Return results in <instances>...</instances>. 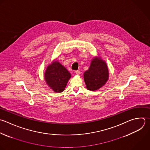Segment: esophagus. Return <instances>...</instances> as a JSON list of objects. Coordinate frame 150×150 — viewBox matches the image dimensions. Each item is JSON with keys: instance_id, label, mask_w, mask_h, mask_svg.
<instances>
[{"instance_id": "esophagus-1", "label": "esophagus", "mask_w": 150, "mask_h": 150, "mask_svg": "<svg viewBox=\"0 0 150 150\" xmlns=\"http://www.w3.org/2000/svg\"><path fill=\"white\" fill-rule=\"evenodd\" d=\"M75 73H76V74H80V71L79 70H76V71H75Z\"/></svg>"}]
</instances>
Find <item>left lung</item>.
Wrapping results in <instances>:
<instances>
[{
	"mask_svg": "<svg viewBox=\"0 0 150 150\" xmlns=\"http://www.w3.org/2000/svg\"><path fill=\"white\" fill-rule=\"evenodd\" d=\"M108 78L106 63L100 59L94 58L91 65L84 73V79L88 90L94 91L104 86Z\"/></svg>",
	"mask_w": 150,
	"mask_h": 150,
	"instance_id": "obj_1",
	"label": "left lung"
}]
</instances>
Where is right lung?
I'll use <instances>...</instances> for the list:
<instances>
[{"instance_id":"add662e5","label":"right lung","mask_w":150,"mask_h":150,"mask_svg":"<svg viewBox=\"0 0 150 150\" xmlns=\"http://www.w3.org/2000/svg\"><path fill=\"white\" fill-rule=\"evenodd\" d=\"M70 77L68 70L56 61L47 67L45 74L46 83L56 93L62 92L64 90Z\"/></svg>"}]
</instances>
